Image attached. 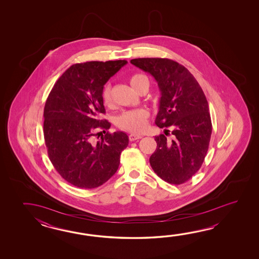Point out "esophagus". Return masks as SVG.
<instances>
[{
    "mask_svg": "<svg viewBox=\"0 0 259 259\" xmlns=\"http://www.w3.org/2000/svg\"><path fill=\"white\" fill-rule=\"evenodd\" d=\"M142 135H136V134H131L130 136H128V139H130V141L131 142H134V141H137V140H140V139H142Z\"/></svg>",
    "mask_w": 259,
    "mask_h": 259,
    "instance_id": "esophagus-1",
    "label": "esophagus"
}]
</instances>
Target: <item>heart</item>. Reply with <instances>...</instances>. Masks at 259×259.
<instances>
[{
    "mask_svg": "<svg viewBox=\"0 0 259 259\" xmlns=\"http://www.w3.org/2000/svg\"><path fill=\"white\" fill-rule=\"evenodd\" d=\"M148 80L147 77L142 74H134L130 78V83L133 89L138 91L139 87L143 81ZM102 101L104 105L107 107H111L113 105L112 98V90L110 84H106L102 92ZM149 114L148 110L144 108H138L123 112L120 116H117L116 124L122 131L131 132L133 134H139L143 132L147 127Z\"/></svg>",
    "mask_w": 259,
    "mask_h": 259,
    "instance_id": "heart-1",
    "label": "heart"
}]
</instances>
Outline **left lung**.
<instances>
[{
	"instance_id": "1",
	"label": "left lung",
	"mask_w": 259,
	"mask_h": 259,
	"mask_svg": "<svg viewBox=\"0 0 259 259\" xmlns=\"http://www.w3.org/2000/svg\"><path fill=\"white\" fill-rule=\"evenodd\" d=\"M131 63L157 81L161 98L156 126L173 127L171 141L164 134L155 136L157 147L150 165L163 181L182 184L200 169L208 150L212 123L207 100L195 77L176 61L137 58Z\"/></svg>"
}]
</instances>
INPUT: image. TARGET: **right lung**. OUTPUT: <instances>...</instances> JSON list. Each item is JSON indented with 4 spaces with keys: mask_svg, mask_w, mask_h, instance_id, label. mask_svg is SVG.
I'll use <instances>...</instances> for the list:
<instances>
[{
    "mask_svg": "<svg viewBox=\"0 0 259 259\" xmlns=\"http://www.w3.org/2000/svg\"><path fill=\"white\" fill-rule=\"evenodd\" d=\"M126 60L92 61L70 66L58 80L44 106V134L50 160L61 177L80 189L103 185L116 173L120 154L128 145L125 132H105L111 124L102 92ZM104 129L102 141L95 138Z\"/></svg>",
    "mask_w": 259,
    "mask_h": 259,
    "instance_id": "right-lung-1",
    "label": "right lung"
}]
</instances>
